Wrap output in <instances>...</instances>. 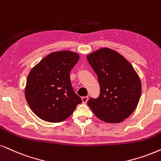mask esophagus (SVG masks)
Segmentation results:
<instances>
[{"mask_svg":"<svg viewBox=\"0 0 161 161\" xmlns=\"http://www.w3.org/2000/svg\"><path fill=\"white\" fill-rule=\"evenodd\" d=\"M82 100L83 103H86L88 100V97H82Z\"/></svg>","mask_w":161,"mask_h":161,"instance_id":"1","label":"esophagus"}]
</instances>
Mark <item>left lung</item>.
I'll return each mask as SVG.
<instances>
[{"label":"left lung","instance_id":"8db88e82","mask_svg":"<svg viewBox=\"0 0 161 161\" xmlns=\"http://www.w3.org/2000/svg\"><path fill=\"white\" fill-rule=\"evenodd\" d=\"M97 75L100 93L87 105L101 120L120 123L135 111L141 95V82L131 64L114 50L103 48L87 56Z\"/></svg>","mask_w":161,"mask_h":161}]
</instances>
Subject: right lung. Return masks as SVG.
Masks as SVG:
<instances>
[{
    "instance_id": "add662e5",
    "label": "right lung",
    "mask_w": 161,
    "mask_h": 161,
    "mask_svg": "<svg viewBox=\"0 0 161 161\" xmlns=\"http://www.w3.org/2000/svg\"><path fill=\"white\" fill-rule=\"evenodd\" d=\"M79 58L76 53L54 52L44 57L30 72L25 97L32 111L43 120H64L82 103L70 79V72Z\"/></svg>"
}]
</instances>
